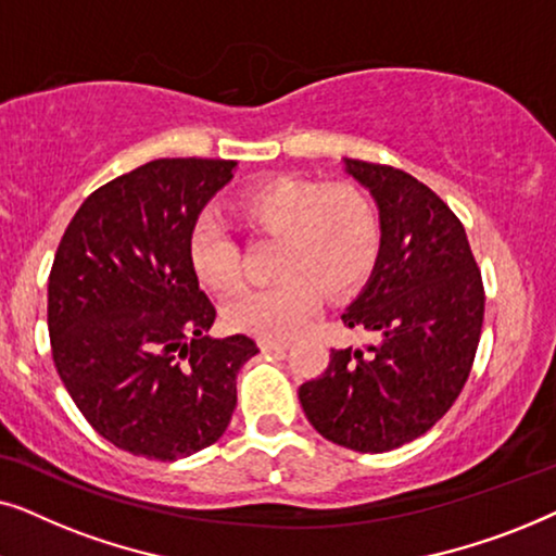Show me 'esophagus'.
<instances>
[{"instance_id":"1","label":"esophagus","mask_w":556,"mask_h":556,"mask_svg":"<svg viewBox=\"0 0 556 556\" xmlns=\"http://www.w3.org/2000/svg\"><path fill=\"white\" fill-rule=\"evenodd\" d=\"M257 346H261L263 352H286V349L291 346V341H286V339H257Z\"/></svg>"}]
</instances>
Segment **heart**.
Segmentation results:
<instances>
[{
	"instance_id": "heart-1",
	"label": "heart",
	"mask_w": 556,
	"mask_h": 556,
	"mask_svg": "<svg viewBox=\"0 0 556 556\" xmlns=\"http://www.w3.org/2000/svg\"><path fill=\"white\" fill-rule=\"evenodd\" d=\"M253 235L278 240L265 288H248L227 301L225 321L263 339L293 337L308 324L318 299H341L359 288L379 255L375 202L352 181L273 177L245 189L235 202ZM189 263L212 291H232L242 253L223 225L200 219L189 235Z\"/></svg>"
}]
</instances>
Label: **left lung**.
I'll return each mask as SVG.
<instances>
[{"label":"left lung","mask_w":556,"mask_h":556,"mask_svg":"<svg viewBox=\"0 0 556 556\" xmlns=\"http://www.w3.org/2000/svg\"><path fill=\"white\" fill-rule=\"evenodd\" d=\"M379 204L382 248L369 283L341 314L377 337L331 349L321 377L303 382L308 422L331 443L387 453L420 438L466 384L483 329L485 293L466 227L413 174L346 159Z\"/></svg>","instance_id":"8db88e82"}]
</instances>
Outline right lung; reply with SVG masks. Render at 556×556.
I'll use <instances>...</instances> for the list:
<instances>
[{
	"mask_svg": "<svg viewBox=\"0 0 556 556\" xmlns=\"http://www.w3.org/2000/svg\"><path fill=\"white\" fill-rule=\"evenodd\" d=\"M225 159H156L98 187L60 240L48 283L52 362L98 435L151 460L217 443L257 344L204 337L217 311L189 263Z\"/></svg>",
	"mask_w": 556,
	"mask_h": 556,
	"instance_id": "right-lung-1",
	"label": "right lung"
}]
</instances>
